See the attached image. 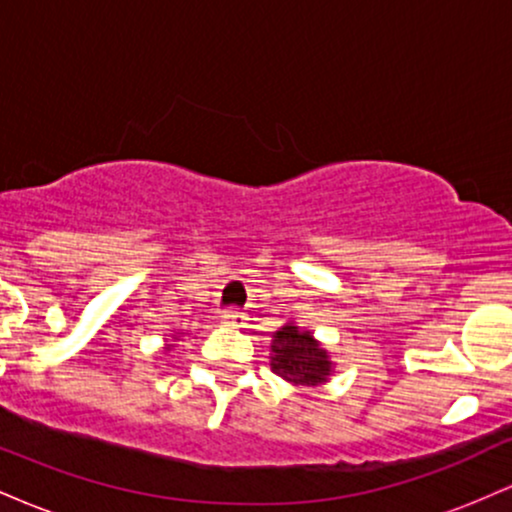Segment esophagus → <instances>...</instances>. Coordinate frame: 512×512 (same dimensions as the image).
Returning a JSON list of instances; mask_svg holds the SVG:
<instances>
[{
    "label": "esophagus",
    "instance_id": "1",
    "mask_svg": "<svg viewBox=\"0 0 512 512\" xmlns=\"http://www.w3.org/2000/svg\"><path fill=\"white\" fill-rule=\"evenodd\" d=\"M221 325L223 327H243L245 315L238 313V310H226V313L221 315Z\"/></svg>",
    "mask_w": 512,
    "mask_h": 512
}]
</instances>
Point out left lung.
<instances>
[{
    "label": "left lung",
    "instance_id": "obj_1",
    "mask_svg": "<svg viewBox=\"0 0 512 512\" xmlns=\"http://www.w3.org/2000/svg\"><path fill=\"white\" fill-rule=\"evenodd\" d=\"M269 366L281 380L293 387H320L330 383L334 366L330 351L315 339L310 330L296 322H286L272 334L269 344Z\"/></svg>",
    "mask_w": 512,
    "mask_h": 512
}]
</instances>
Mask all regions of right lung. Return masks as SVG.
<instances>
[{
	"instance_id": "1",
	"label": "right lung",
	"mask_w": 512,
	"mask_h": 512,
	"mask_svg": "<svg viewBox=\"0 0 512 512\" xmlns=\"http://www.w3.org/2000/svg\"><path fill=\"white\" fill-rule=\"evenodd\" d=\"M178 337H185V332H175L173 337L166 339V344H163V351H166V354H170V351H173V346H175V342H178Z\"/></svg>"
}]
</instances>
